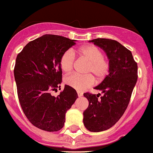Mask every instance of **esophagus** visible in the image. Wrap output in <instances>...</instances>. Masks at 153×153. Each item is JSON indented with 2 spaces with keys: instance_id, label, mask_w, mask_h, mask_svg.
Returning <instances> with one entry per match:
<instances>
[{
  "instance_id": "obj_1",
  "label": "esophagus",
  "mask_w": 153,
  "mask_h": 153,
  "mask_svg": "<svg viewBox=\"0 0 153 153\" xmlns=\"http://www.w3.org/2000/svg\"><path fill=\"white\" fill-rule=\"evenodd\" d=\"M77 95L79 97H80V96H83V92L82 91H77Z\"/></svg>"
}]
</instances>
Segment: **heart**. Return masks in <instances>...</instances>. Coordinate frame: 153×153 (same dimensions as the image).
I'll return each mask as SVG.
<instances>
[{"instance_id":"1","label":"heart","mask_w":153,"mask_h":153,"mask_svg":"<svg viewBox=\"0 0 153 153\" xmlns=\"http://www.w3.org/2000/svg\"><path fill=\"white\" fill-rule=\"evenodd\" d=\"M76 52L84 59L88 60L89 64L86 69L87 73H91L96 76L98 80H102L109 72V62L104 57L102 51L93 45L81 46ZM61 68L65 73H70L75 65V54L70 50L65 51L60 58ZM65 82L71 88L84 91L95 84L96 80L93 76L91 74L79 75L71 74L65 78Z\"/></svg>"}]
</instances>
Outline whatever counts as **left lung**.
<instances>
[{"label": "left lung", "mask_w": 153, "mask_h": 153, "mask_svg": "<svg viewBox=\"0 0 153 153\" xmlns=\"http://www.w3.org/2000/svg\"><path fill=\"white\" fill-rule=\"evenodd\" d=\"M106 52L109 59V74L95 89L102 96L86 92L89 105L84 111V124L91 132L104 131L113 126L123 115L137 80V64L131 51L113 39L91 40Z\"/></svg>", "instance_id": "1"}]
</instances>
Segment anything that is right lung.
Listing matches in <instances>:
<instances>
[{"label": "right lung", "mask_w": 153, "mask_h": 153, "mask_svg": "<svg viewBox=\"0 0 153 153\" xmlns=\"http://www.w3.org/2000/svg\"><path fill=\"white\" fill-rule=\"evenodd\" d=\"M75 44V40L63 36L44 35L28 42L17 55L14 76L19 104L29 122L39 129L60 130L66 111L78 98L69 85L56 97L51 95L61 87V56Z\"/></svg>", "instance_id": "right-lung-1"}]
</instances>
